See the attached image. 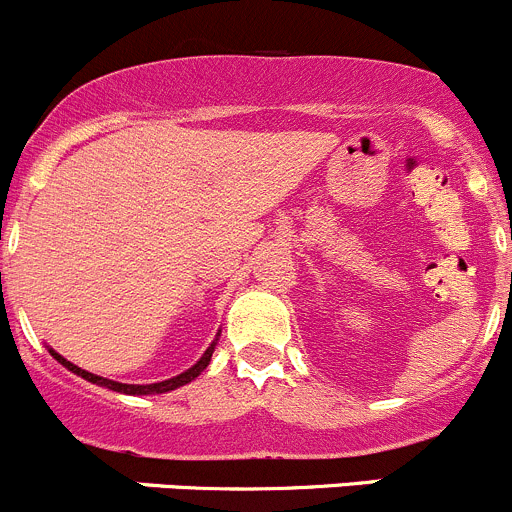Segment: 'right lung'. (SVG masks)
Returning <instances> with one entry per match:
<instances>
[{"instance_id": "right-lung-1", "label": "right lung", "mask_w": 512, "mask_h": 512, "mask_svg": "<svg viewBox=\"0 0 512 512\" xmlns=\"http://www.w3.org/2000/svg\"><path fill=\"white\" fill-rule=\"evenodd\" d=\"M213 349H216V342H213L211 347H208L206 352H203V357L198 359V362L193 364L191 369H186V372H180L178 377H170V379H165V382H155V384H123V382H113V379L97 377V374L85 372V369H80V367H77V364L67 362V359L62 357V354H57L55 349H50V354L57 359V362L62 364V367H67V369H70V372H75L77 377L87 379V382L97 384V387H107V389H113V392H123V394H163V392H170V389H178V387H183V384L193 382V379H196L198 374H201L203 369L208 367V362H211V357H213Z\"/></svg>"}]
</instances>
